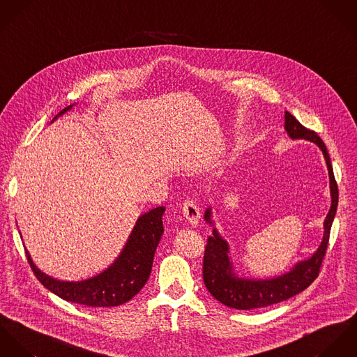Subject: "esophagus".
Returning a JSON list of instances; mask_svg holds the SVG:
<instances>
[{
    "label": "esophagus",
    "mask_w": 357,
    "mask_h": 357,
    "mask_svg": "<svg viewBox=\"0 0 357 357\" xmlns=\"http://www.w3.org/2000/svg\"><path fill=\"white\" fill-rule=\"evenodd\" d=\"M182 212H183V216L192 225H197L198 219H199V209H198L197 204H196L195 199L186 198L182 204Z\"/></svg>",
    "instance_id": "esophagus-1"
}]
</instances>
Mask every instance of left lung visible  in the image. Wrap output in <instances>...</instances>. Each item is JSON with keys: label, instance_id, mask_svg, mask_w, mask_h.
<instances>
[{"label": "left lung", "instance_id": "left-lung-1", "mask_svg": "<svg viewBox=\"0 0 357 357\" xmlns=\"http://www.w3.org/2000/svg\"><path fill=\"white\" fill-rule=\"evenodd\" d=\"M284 128L291 138H304L315 142L321 149L330 175L331 189V208L324 220V237L317 253L307 261L298 263L290 273L270 280H250L238 279L231 273V263L227 256L229 246L225 239L218 236L213 230V237L208 238L204 261H202V278L208 291L222 304L234 310H255L264 308L273 304L284 301L303 290H305L320 273L323 259L326 256L331 225L337 212L338 205V186L334 178L333 165L327 148L321 138L314 130L304 127L291 114H284ZM205 220L211 223V209L205 212Z\"/></svg>", "mask_w": 357, "mask_h": 357}]
</instances>
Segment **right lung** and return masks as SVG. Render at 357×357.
<instances>
[{"label":"right lung","mask_w":357,"mask_h":357,"mask_svg":"<svg viewBox=\"0 0 357 357\" xmlns=\"http://www.w3.org/2000/svg\"><path fill=\"white\" fill-rule=\"evenodd\" d=\"M71 108H64L59 115ZM158 206L142 215L128 238L119 259L102 274L82 282H60L45 275L33 264L26 252L29 264L40 283L60 298L87 307L109 308L130 301L149 279L153 256L162 236V213Z\"/></svg>","instance_id":"obj_1"}]
</instances>
